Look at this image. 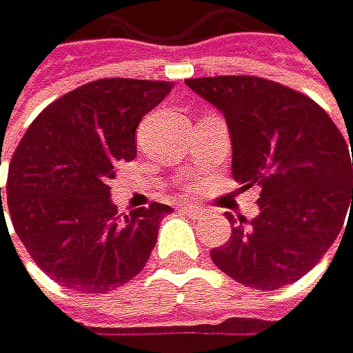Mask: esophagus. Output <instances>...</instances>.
Masks as SVG:
<instances>
[{
  "label": "esophagus",
  "instance_id": "34e87169",
  "mask_svg": "<svg viewBox=\"0 0 353 353\" xmlns=\"http://www.w3.org/2000/svg\"><path fill=\"white\" fill-rule=\"evenodd\" d=\"M179 210H181V212H188V214H194V216L203 214V210H201V207H196V205H194V203H181V205H179Z\"/></svg>",
  "mask_w": 353,
  "mask_h": 353
}]
</instances>
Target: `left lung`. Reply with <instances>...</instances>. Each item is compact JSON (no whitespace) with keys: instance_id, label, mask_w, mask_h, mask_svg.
Returning a JSON list of instances; mask_svg holds the SVG:
<instances>
[{"instance_id":"1","label":"left lung","mask_w":353,"mask_h":353,"mask_svg":"<svg viewBox=\"0 0 353 353\" xmlns=\"http://www.w3.org/2000/svg\"><path fill=\"white\" fill-rule=\"evenodd\" d=\"M185 85L225 115L234 179L242 190H262L253 220L227 214L231 238L212 249L214 264L249 288L292 284L352 216V143L316 102L284 85L253 76L190 78Z\"/></svg>"}]
</instances>
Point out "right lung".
Wrapping results in <instances>:
<instances>
[{"mask_svg":"<svg viewBox=\"0 0 353 353\" xmlns=\"http://www.w3.org/2000/svg\"><path fill=\"white\" fill-rule=\"evenodd\" d=\"M172 83L104 78L52 102L17 146L8 210L28 253L61 286L100 294L133 279L157 244L170 205L119 218L111 179L137 157L135 128ZM1 205V190H0Z\"/></svg>","mask_w":353,"mask_h":353,"instance_id":"add662e5","label":"right lung"}]
</instances>
